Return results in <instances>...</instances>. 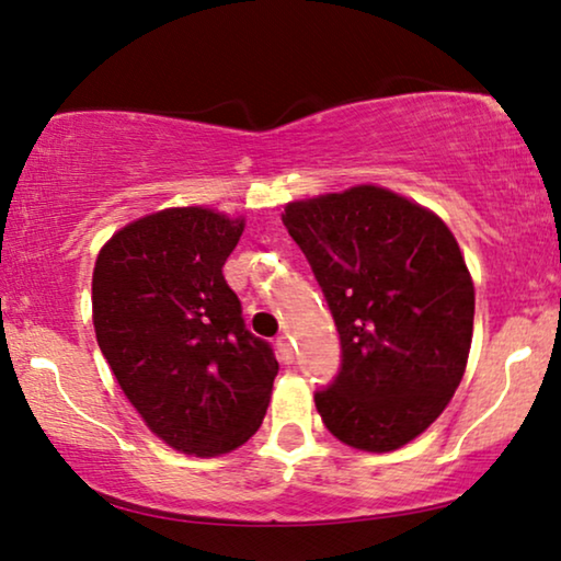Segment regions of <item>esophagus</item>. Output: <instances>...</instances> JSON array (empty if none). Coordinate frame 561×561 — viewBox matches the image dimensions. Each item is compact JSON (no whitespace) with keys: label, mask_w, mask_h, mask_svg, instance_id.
<instances>
[{"label":"esophagus","mask_w":561,"mask_h":561,"mask_svg":"<svg viewBox=\"0 0 561 561\" xmlns=\"http://www.w3.org/2000/svg\"><path fill=\"white\" fill-rule=\"evenodd\" d=\"M276 351H279V358L285 364L295 362V346H293V341L287 339V335H279V339H276Z\"/></svg>","instance_id":"obj_1"}]
</instances>
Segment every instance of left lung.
I'll return each instance as SVG.
<instances>
[{"instance_id":"left-lung-1","label":"left lung","mask_w":561,"mask_h":561,"mask_svg":"<svg viewBox=\"0 0 561 561\" xmlns=\"http://www.w3.org/2000/svg\"><path fill=\"white\" fill-rule=\"evenodd\" d=\"M341 335L335 382L316 392L325 428L385 454L444 413L465 377L474 282L449 226L377 184L295 199L282 213Z\"/></svg>"}]
</instances>
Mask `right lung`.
<instances>
[{"mask_svg":"<svg viewBox=\"0 0 561 561\" xmlns=\"http://www.w3.org/2000/svg\"><path fill=\"white\" fill-rule=\"evenodd\" d=\"M243 228L241 215L167 207L119 228L94 261L92 320L112 375L151 433L190 457L249 442L279 369L222 276Z\"/></svg>","mask_w":561,"mask_h":561,"instance_id":"right-lung-1","label":"right lung"}]
</instances>
